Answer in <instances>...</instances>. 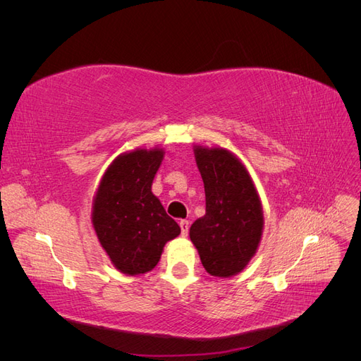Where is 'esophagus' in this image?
<instances>
[{"mask_svg": "<svg viewBox=\"0 0 361 361\" xmlns=\"http://www.w3.org/2000/svg\"><path fill=\"white\" fill-rule=\"evenodd\" d=\"M179 226H180V232L183 236L188 235V231H190V223L187 220H180L179 221Z\"/></svg>", "mask_w": 361, "mask_h": 361, "instance_id": "1", "label": "esophagus"}]
</instances>
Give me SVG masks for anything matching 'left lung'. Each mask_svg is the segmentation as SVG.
Here are the masks:
<instances>
[{
	"mask_svg": "<svg viewBox=\"0 0 361 361\" xmlns=\"http://www.w3.org/2000/svg\"><path fill=\"white\" fill-rule=\"evenodd\" d=\"M204 183L206 214L195 220L190 238L204 269L215 277L243 271L260 243L264 214L248 171L226 149H194Z\"/></svg>",
	"mask_w": 361,
	"mask_h": 361,
	"instance_id": "left-lung-1",
	"label": "left lung"
}]
</instances>
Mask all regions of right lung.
I'll return each instance as SVG.
<instances>
[{"label":"right lung","mask_w":361,"mask_h":361,"mask_svg":"<svg viewBox=\"0 0 361 361\" xmlns=\"http://www.w3.org/2000/svg\"><path fill=\"white\" fill-rule=\"evenodd\" d=\"M162 157V149L120 155L96 192L92 221L97 239L114 267L128 276L154 269L164 245L180 233L179 224L152 194Z\"/></svg>","instance_id":"right-lung-1"}]
</instances>
